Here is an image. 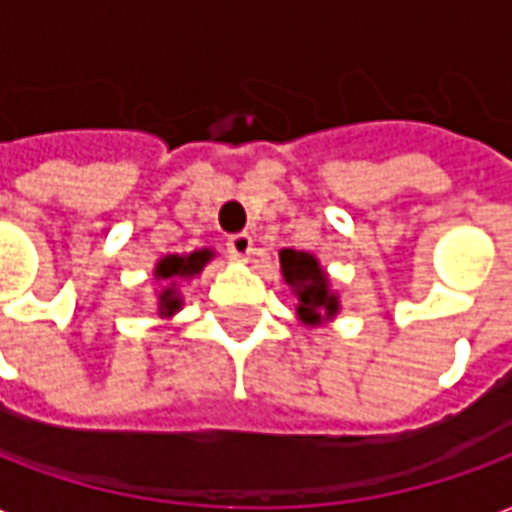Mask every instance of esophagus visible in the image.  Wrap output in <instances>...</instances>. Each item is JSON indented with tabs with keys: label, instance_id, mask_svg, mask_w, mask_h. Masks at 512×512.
Segmentation results:
<instances>
[{
	"label": "esophagus",
	"instance_id": "1",
	"mask_svg": "<svg viewBox=\"0 0 512 512\" xmlns=\"http://www.w3.org/2000/svg\"><path fill=\"white\" fill-rule=\"evenodd\" d=\"M227 252H230V257L238 260V263L249 260L252 252H255V241H252V235H246V233L230 235V241H227Z\"/></svg>",
	"mask_w": 512,
	"mask_h": 512
}]
</instances>
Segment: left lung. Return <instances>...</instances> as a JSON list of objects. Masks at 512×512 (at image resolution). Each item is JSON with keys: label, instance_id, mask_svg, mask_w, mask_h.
Masks as SVG:
<instances>
[{"label": "left lung", "instance_id": "8db88e82", "mask_svg": "<svg viewBox=\"0 0 512 512\" xmlns=\"http://www.w3.org/2000/svg\"><path fill=\"white\" fill-rule=\"evenodd\" d=\"M279 274L296 299V318L310 329L326 326L340 312V296L332 288V277L326 274L321 260L310 252L282 249L279 252Z\"/></svg>", "mask_w": 512, "mask_h": 512}]
</instances>
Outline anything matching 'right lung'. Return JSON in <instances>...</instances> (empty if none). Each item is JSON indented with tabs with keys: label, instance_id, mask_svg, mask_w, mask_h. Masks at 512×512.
<instances>
[{
	"label": "right lung",
	"instance_id": "right-lung-1",
	"mask_svg": "<svg viewBox=\"0 0 512 512\" xmlns=\"http://www.w3.org/2000/svg\"><path fill=\"white\" fill-rule=\"evenodd\" d=\"M216 252L211 246H202L186 255H164L156 260L153 266V279H156V310L158 318L169 321L172 315L183 310V296H180V285L189 279L200 277L202 268L211 263Z\"/></svg>",
	"mask_w": 512,
	"mask_h": 512
}]
</instances>
